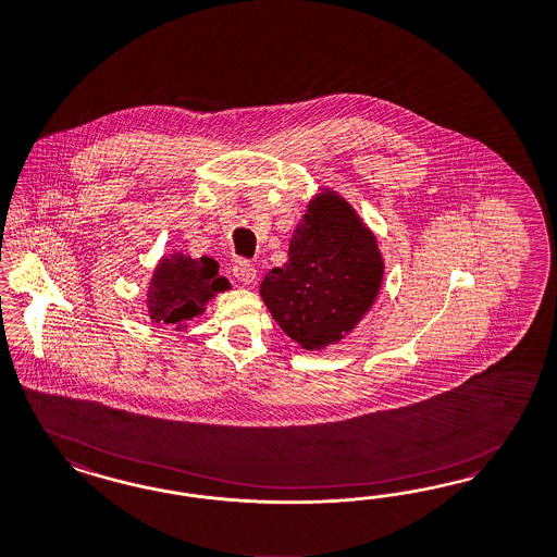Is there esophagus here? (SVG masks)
Wrapping results in <instances>:
<instances>
[{
  "mask_svg": "<svg viewBox=\"0 0 557 557\" xmlns=\"http://www.w3.org/2000/svg\"><path fill=\"white\" fill-rule=\"evenodd\" d=\"M232 275L243 284V286H250V284H255V280H257V269L249 261H236L234 265H232Z\"/></svg>",
  "mask_w": 557,
  "mask_h": 557,
  "instance_id": "34e87169",
  "label": "esophagus"
}]
</instances>
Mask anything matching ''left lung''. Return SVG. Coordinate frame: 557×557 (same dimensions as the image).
Segmentation results:
<instances>
[{
	"label": "left lung",
	"mask_w": 557,
	"mask_h": 557,
	"mask_svg": "<svg viewBox=\"0 0 557 557\" xmlns=\"http://www.w3.org/2000/svg\"><path fill=\"white\" fill-rule=\"evenodd\" d=\"M383 275L374 232L339 193L321 189L289 238L288 261L265 273L259 294L289 339L312 351L346 339Z\"/></svg>",
	"instance_id": "1"
}]
</instances>
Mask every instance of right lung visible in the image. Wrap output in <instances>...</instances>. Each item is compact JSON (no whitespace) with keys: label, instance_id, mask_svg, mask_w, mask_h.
Returning <instances> with one entry per match:
<instances>
[{"label":"right lung","instance_id":"right-lung-1","mask_svg":"<svg viewBox=\"0 0 557 557\" xmlns=\"http://www.w3.org/2000/svg\"><path fill=\"white\" fill-rule=\"evenodd\" d=\"M218 261L211 257L191 259L173 250L153 268L148 284V317L156 325L187 329V323L201 317L211 298L231 289L224 275L218 273Z\"/></svg>","mask_w":557,"mask_h":557}]
</instances>
